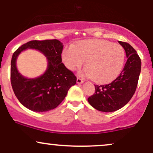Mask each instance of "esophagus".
Returning a JSON list of instances; mask_svg holds the SVG:
<instances>
[{"label": "esophagus", "instance_id": "obj_1", "mask_svg": "<svg viewBox=\"0 0 153 153\" xmlns=\"http://www.w3.org/2000/svg\"><path fill=\"white\" fill-rule=\"evenodd\" d=\"M84 82V80L82 79L79 78V77H77V79H76V83L77 84H82Z\"/></svg>", "mask_w": 153, "mask_h": 153}]
</instances>
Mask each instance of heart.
Segmentation results:
<instances>
[{"instance_id":"obj_1","label":"heart","mask_w":153,"mask_h":153,"mask_svg":"<svg viewBox=\"0 0 153 153\" xmlns=\"http://www.w3.org/2000/svg\"><path fill=\"white\" fill-rule=\"evenodd\" d=\"M125 50L119 44L102 39H89L64 48L63 62L70 70L87 67L82 74L94 78L96 82L107 84L115 79L125 62Z\"/></svg>"}]
</instances>
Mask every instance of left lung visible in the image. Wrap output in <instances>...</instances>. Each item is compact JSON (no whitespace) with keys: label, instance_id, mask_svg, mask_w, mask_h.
<instances>
[{"label":"left lung","instance_id":"left-lung-1","mask_svg":"<svg viewBox=\"0 0 153 153\" xmlns=\"http://www.w3.org/2000/svg\"><path fill=\"white\" fill-rule=\"evenodd\" d=\"M125 49L127 62L120 74L113 82L105 85H94L95 91L88 102L99 111L110 112L118 110L132 97L141 71V59L128 43L119 41Z\"/></svg>","mask_w":153,"mask_h":153}]
</instances>
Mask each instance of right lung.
<instances>
[{
	"label": "right lung",
	"mask_w": 153,
	"mask_h": 153,
	"mask_svg": "<svg viewBox=\"0 0 153 153\" xmlns=\"http://www.w3.org/2000/svg\"><path fill=\"white\" fill-rule=\"evenodd\" d=\"M26 48L39 50L48 60L47 71L41 77L28 79L16 68V59ZM63 45L57 39L28 41L20 46L13 54L10 64V82L19 101L34 112H46L57 107L64 100L76 77L62 62Z\"/></svg>",
	"instance_id": "obj_1"
}]
</instances>
